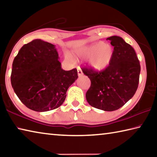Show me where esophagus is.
<instances>
[{
  "mask_svg": "<svg viewBox=\"0 0 157 157\" xmlns=\"http://www.w3.org/2000/svg\"><path fill=\"white\" fill-rule=\"evenodd\" d=\"M77 70H78V76H81L82 74H83V73H82V71L81 69V68L79 67H78V68H77Z\"/></svg>",
  "mask_w": 157,
  "mask_h": 157,
  "instance_id": "obj_1",
  "label": "esophagus"
}]
</instances>
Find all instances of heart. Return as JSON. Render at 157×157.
I'll return each instance as SVG.
<instances>
[{"mask_svg": "<svg viewBox=\"0 0 157 157\" xmlns=\"http://www.w3.org/2000/svg\"><path fill=\"white\" fill-rule=\"evenodd\" d=\"M75 54L83 58H88L91 69L101 72L109 67L114 56V48L110 44L98 42L77 50Z\"/></svg>", "mask_w": 157, "mask_h": 157, "instance_id": "heart-1", "label": "heart"}]
</instances>
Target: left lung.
<instances>
[{"label":"left lung","mask_w":157,"mask_h":157,"mask_svg":"<svg viewBox=\"0 0 157 157\" xmlns=\"http://www.w3.org/2000/svg\"><path fill=\"white\" fill-rule=\"evenodd\" d=\"M114 56L106 69L96 72L82 68L91 84L86 98L91 106L104 111L116 110L132 98L138 88L141 67L135 51L119 36L108 38Z\"/></svg>","instance_id":"left-lung-1"}]
</instances>
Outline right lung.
<instances>
[{
	"mask_svg": "<svg viewBox=\"0 0 157 157\" xmlns=\"http://www.w3.org/2000/svg\"><path fill=\"white\" fill-rule=\"evenodd\" d=\"M58 58L55 45L40 39L23 45L14 58L11 86L29 109L46 112L59 107L78 79L77 69L63 70Z\"/></svg>",
	"mask_w": 157,
	"mask_h": 157,
	"instance_id": "right-lung-1",
	"label": "right lung"
}]
</instances>
